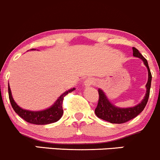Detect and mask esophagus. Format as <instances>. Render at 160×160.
Listing matches in <instances>:
<instances>
[{"mask_svg":"<svg viewBox=\"0 0 160 160\" xmlns=\"http://www.w3.org/2000/svg\"><path fill=\"white\" fill-rule=\"evenodd\" d=\"M95 79L92 78H87V79L85 80V82H84V84H85V86H90V85H92L95 84Z\"/></svg>","mask_w":160,"mask_h":160,"instance_id":"1","label":"esophagus"}]
</instances>
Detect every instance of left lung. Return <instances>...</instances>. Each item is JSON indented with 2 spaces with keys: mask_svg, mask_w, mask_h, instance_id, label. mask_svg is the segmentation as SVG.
I'll list each match as a JSON object with an SVG mask.
<instances>
[{
  "mask_svg": "<svg viewBox=\"0 0 160 160\" xmlns=\"http://www.w3.org/2000/svg\"><path fill=\"white\" fill-rule=\"evenodd\" d=\"M132 50L133 55L135 57L140 58L148 69L149 79H148V82L146 84V89L147 90H146V96H145L144 99L141 102V103L136 105L135 107L127 108H121L112 105L109 102V101L107 99L104 92L98 88V92L99 97H98V105H97L96 108L95 109V113L99 118H102V119L105 120V121L109 122L111 123L121 124V123H125L134 118L135 117L140 114L143 111L146 104H147L148 99H149V92H150L151 87V81H152V75H151L150 69H149V65H148L147 60L141 55L139 50L134 47L132 48Z\"/></svg>",
  "mask_w": 160,
  "mask_h": 160,
  "instance_id": "obj_1",
  "label": "left lung"
}]
</instances>
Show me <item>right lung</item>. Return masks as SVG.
<instances>
[{"label": "right lung", "instance_id": "add662e5", "mask_svg": "<svg viewBox=\"0 0 160 160\" xmlns=\"http://www.w3.org/2000/svg\"><path fill=\"white\" fill-rule=\"evenodd\" d=\"M75 88L68 90L62 94L58 99L56 101V102L52 105L51 108L44 111L40 112H31L28 110H24L20 107L15 103L11 95V92L10 89V87L8 86V95H9V99L11 102V106L13 109L14 110L18 116L25 120L31 124L35 125H46L50 124L57 122L61 118V117L63 115V108H62V104H63L64 98L68 95V93L74 91Z\"/></svg>", "mask_w": 160, "mask_h": 160}]
</instances>
